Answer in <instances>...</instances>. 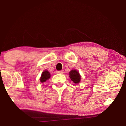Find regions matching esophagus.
Returning <instances> with one entry per match:
<instances>
[{
	"mask_svg": "<svg viewBox=\"0 0 126 126\" xmlns=\"http://www.w3.org/2000/svg\"><path fill=\"white\" fill-rule=\"evenodd\" d=\"M63 72L62 71H57V73H58V74H63Z\"/></svg>",
	"mask_w": 126,
	"mask_h": 126,
	"instance_id": "esophagus-1",
	"label": "esophagus"
}]
</instances>
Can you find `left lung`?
<instances>
[{
    "mask_svg": "<svg viewBox=\"0 0 126 126\" xmlns=\"http://www.w3.org/2000/svg\"><path fill=\"white\" fill-rule=\"evenodd\" d=\"M69 77L71 80L75 84H78L80 82L81 76L79 72L76 69H72L69 72Z\"/></svg>",
    "mask_w": 126,
    "mask_h": 126,
    "instance_id": "1",
    "label": "left lung"
}]
</instances>
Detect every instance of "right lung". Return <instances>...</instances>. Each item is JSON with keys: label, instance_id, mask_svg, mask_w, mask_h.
I'll return each mask as SVG.
<instances>
[{"label": "right lung", "instance_id": "right-lung-1", "mask_svg": "<svg viewBox=\"0 0 126 126\" xmlns=\"http://www.w3.org/2000/svg\"><path fill=\"white\" fill-rule=\"evenodd\" d=\"M50 73L48 72V70H45L42 72L41 76L40 77V82L41 83L46 82L50 78Z\"/></svg>", "mask_w": 126, "mask_h": 126}]
</instances>
